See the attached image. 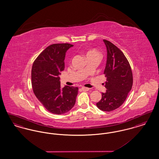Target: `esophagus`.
Segmentation results:
<instances>
[{"label":"esophagus","mask_w":159,"mask_h":159,"mask_svg":"<svg viewBox=\"0 0 159 159\" xmlns=\"http://www.w3.org/2000/svg\"><path fill=\"white\" fill-rule=\"evenodd\" d=\"M81 89H82V90L83 91H88L89 90V88H86V87H82Z\"/></svg>","instance_id":"obj_1"}]
</instances>
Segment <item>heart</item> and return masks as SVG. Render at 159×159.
Returning <instances> with one entry per match:
<instances>
[{
    "instance_id": "obj_1",
    "label": "heart",
    "mask_w": 159,
    "mask_h": 159,
    "mask_svg": "<svg viewBox=\"0 0 159 159\" xmlns=\"http://www.w3.org/2000/svg\"><path fill=\"white\" fill-rule=\"evenodd\" d=\"M92 54H98L99 55L98 51H97L96 49H92L89 51L88 52H87V55H92Z\"/></svg>"
}]
</instances>
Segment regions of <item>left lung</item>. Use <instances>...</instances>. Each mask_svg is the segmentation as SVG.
Here are the masks:
<instances>
[{"mask_svg": "<svg viewBox=\"0 0 159 159\" xmlns=\"http://www.w3.org/2000/svg\"><path fill=\"white\" fill-rule=\"evenodd\" d=\"M107 60L104 74L107 77L106 93L97 106L102 111H111L123 104L132 89L133 75L126 57L120 49L106 39Z\"/></svg>", "mask_w": 159, "mask_h": 159, "instance_id": "8db88e82", "label": "left lung"}]
</instances>
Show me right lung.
Returning <instances> with one entry per match:
<instances>
[{"label": "right lung", "mask_w": 159, "mask_h": 159, "mask_svg": "<svg viewBox=\"0 0 159 159\" xmlns=\"http://www.w3.org/2000/svg\"><path fill=\"white\" fill-rule=\"evenodd\" d=\"M73 45L56 43L48 46L34 60L31 69V85L38 100L55 114H64L75 106L77 87L61 88V71L64 70L66 52Z\"/></svg>", "instance_id": "right-lung-1"}]
</instances>
